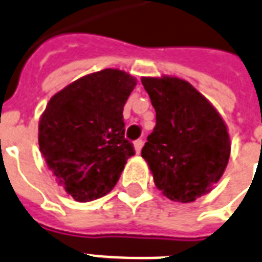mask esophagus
I'll return each instance as SVG.
<instances>
[{
	"instance_id": "obj_1",
	"label": "esophagus",
	"mask_w": 262,
	"mask_h": 262,
	"mask_svg": "<svg viewBox=\"0 0 262 262\" xmlns=\"http://www.w3.org/2000/svg\"><path fill=\"white\" fill-rule=\"evenodd\" d=\"M142 146H143V141H142V139H138V141L134 142V147H135V151H137V153H141Z\"/></svg>"
}]
</instances>
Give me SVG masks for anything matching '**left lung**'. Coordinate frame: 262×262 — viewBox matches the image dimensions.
<instances>
[{
  "mask_svg": "<svg viewBox=\"0 0 262 262\" xmlns=\"http://www.w3.org/2000/svg\"><path fill=\"white\" fill-rule=\"evenodd\" d=\"M156 127L142 149L154 184L171 201L192 202L217 183L230 159V135L213 105L179 78H142Z\"/></svg>",
  "mask_w": 262,
  "mask_h": 262,
  "instance_id": "1",
  "label": "left lung"
}]
</instances>
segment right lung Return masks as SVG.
I'll return each instance as SVG.
<instances>
[{"mask_svg": "<svg viewBox=\"0 0 262 262\" xmlns=\"http://www.w3.org/2000/svg\"><path fill=\"white\" fill-rule=\"evenodd\" d=\"M137 80L102 70L54 94L39 121V149L50 171L78 202L106 195L135 154L125 139L123 109Z\"/></svg>", "mask_w": 262, "mask_h": 262, "instance_id": "right-lung-1", "label": "right lung"}]
</instances>
